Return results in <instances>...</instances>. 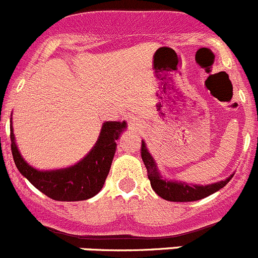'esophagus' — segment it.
Segmentation results:
<instances>
[{"mask_svg":"<svg viewBox=\"0 0 258 258\" xmlns=\"http://www.w3.org/2000/svg\"><path fill=\"white\" fill-rule=\"evenodd\" d=\"M128 123L132 128H138V126L141 124V121H138L137 118H131V120L128 121Z\"/></svg>","mask_w":258,"mask_h":258,"instance_id":"34e87169","label":"esophagus"}]
</instances>
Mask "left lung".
I'll return each mask as SVG.
<instances>
[{
    "label": "left lung",
    "mask_w": 258,
    "mask_h": 258,
    "mask_svg": "<svg viewBox=\"0 0 258 258\" xmlns=\"http://www.w3.org/2000/svg\"><path fill=\"white\" fill-rule=\"evenodd\" d=\"M141 157L147 169L148 179L151 181L152 189L164 200L168 202H195L203 198H207L209 195L214 194L215 191L220 190L230 181L229 177L225 180L218 181V183L210 184V185H190V184L181 183V181H168L162 179L154 159L152 158L151 153L146 147L145 141H142L141 145Z\"/></svg>",
    "instance_id": "obj_1"
}]
</instances>
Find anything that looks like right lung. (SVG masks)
Wrapping results in <instances>:
<instances>
[{
	"mask_svg": "<svg viewBox=\"0 0 258 258\" xmlns=\"http://www.w3.org/2000/svg\"><path fill=\"white\" fill-rule=\"evenodd\" d=\"M126 122L108 121L102 124L99 140L79 163L65 169L37 170L22 158L11 126V151L16 167L39 191L58 202H79L93 198L101 190L110 172L116 151V141Z\"/></svg>",
	"mask_w": 258,
	"mask_h": 258,
	"instance_id": "right-lung-1",
	"label": "right lung"
}]
</instances>
